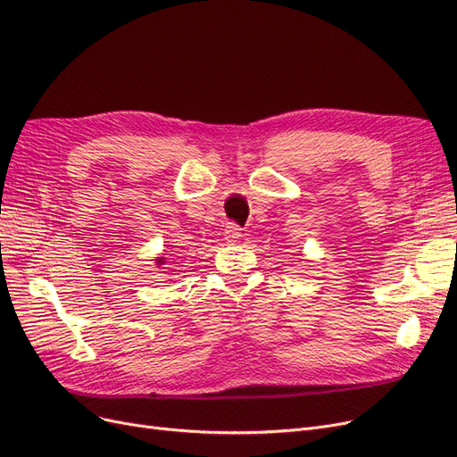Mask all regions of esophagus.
Instances as JSON below:
<instances>
[{"mask_svg": "<svg viewBox=\"0 0 457 457\" xmlns=\"http://www.w3.org/2000/svg\"><path fill=\"white\" fill-rule=\"evenodd\" d=\"M241 228H238L235 222H228V226H226V229H224V235H226V241L228 243H235V241H238V238H241Z\"/></svg>", "mask_w": 457, "mask_h": 457, "instance_id": "1", "label": "esophagus"}]
</instances>
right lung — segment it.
<instances>
[{
  "instance_id": "add662e5",
  "label": "right lung",
  "mask_w": 457,
  "mask_h": 457,
  "mask_svg": "<svg viewBox=\"0 0 457 457\" xmlns=\"http://www.w3.org/2000/svg\"><path fill=\"white\" fill-rule=\"evenodd\" d=\"M159 262H161V265H162V261H159Z\"/></svg>"
}]
</instances>
